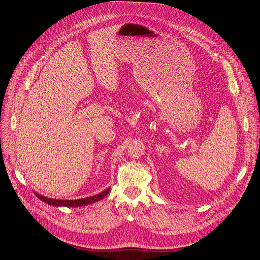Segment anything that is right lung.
Segmentation results:
<instances>
[{
	"label": "right lung",
	"instance_id": "add662e5",
	"mask_svg": "<svg viewBox=\"0 0 260 260\" xmlns=\"http://www.w3.org/2000/svg\"><path fill=\"white\" fill-rule=\"evenodd\" d=\"M111 188H107L105 191L90 196V197H86V198H81V199H75V200H62V199H53V198H49L46 196H43L41 194H39L38 192H35L36 196L41 199L42 201H44L45 203L49 204V205H53V206H66V207H80V206H84V205H88L90 203L100 201L101 199H103L104 197H106L109 192H110Z\"/></svg>",
	"mask_w": 260,
	"mask_h": 260
}]
</instances>
